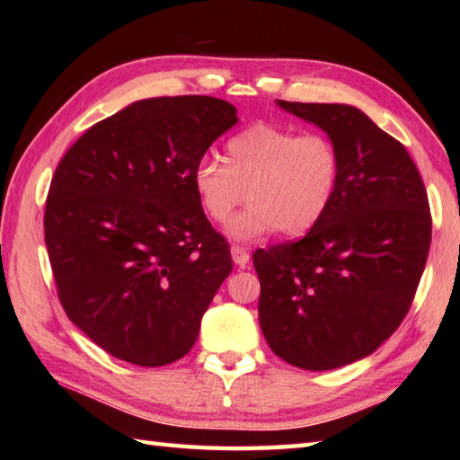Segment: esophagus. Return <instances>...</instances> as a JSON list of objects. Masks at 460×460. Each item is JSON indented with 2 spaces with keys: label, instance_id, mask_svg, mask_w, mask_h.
Listing matches in <instances>:
<instances>
[{
  "label": "esophagus",
  "instance_id": "obj_1",
  "mask_svg": "<svg viewBox=\"0 0 460 460\" xmlns=\"http://www.w3.org/2000/svg\"><path fill=\"white\" fill-rule=\"evenodd\" d=\"M231 257L235 261V265L239 267H247L249 265V252L245 247H239V245H233L231 247Z\"/></svg>",
  "mask_w": 460,
  "mask_h": 460
}]
</instances>
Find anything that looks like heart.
<instances>
[{"label":"heart","mask_w":460,"mask_h":460,"mask_svg":"<svg viewBox=\"0 0 460 460\" xmlns=\"http://www.w3.org/2000/svg\"><path fill=\"white\" fill-rule=\"evenodd\" d=\"M223 162H199L191 183L199 208L215 223L227 221L246 191L249 205L227 225L237 241L279 229L287 237L305 235L324 217L340 188L341 155L322 132L251 124L225 144Z\"/></svg>","instance_id":"1"}]
</instances>
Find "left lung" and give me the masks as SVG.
Returning <instances> with one entry per match:
<instances>
[{
    "instance_id": "obj_1",
    "label": "left lung",
    "mask_w": 460,
    "mask_h": 460,
    "mask_svg": "<svg viewBox=\"0 0 460 460\" xmlns=\"http://www.w3.org/2000/svg\"><path fill=\"white\" fill-rule=\"evenodd\" d=\"M277 104L334 140L341 175L316 227L252 255L261 330L290 366L336 369L374 354L409 312L431 245L427 190L405 146L356 106Z\"/></svg>"
}]
</instances>
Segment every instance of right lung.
I'll return each instance as SVG.
<instances>
[{
    "instance_id": "right-lung-1",
    "label": "right lung",
    "mask_w": 460,
    "mask_h": 460,
    "mask_svg": "<svg viewBox=\"0 0 460 460\" xmlns=\"http://www.w3.org/2000/svg\"><path fill=\"white\" fill-rule=\"evenodd\" d=\"M237 124L213 96H160L96 122L58 162L45 245L58 300L111 356L142 367L183 358L233 270L191 175Z\"/></svg>"
}]
</instances>
